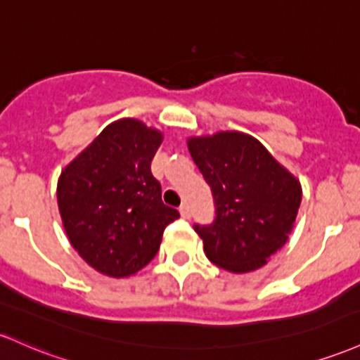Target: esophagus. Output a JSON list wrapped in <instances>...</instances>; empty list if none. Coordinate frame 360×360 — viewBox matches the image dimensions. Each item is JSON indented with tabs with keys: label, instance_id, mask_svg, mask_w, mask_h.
Wrapping results in <instances>:
<instances>
[{
	"label": "esophagus",
	"instance_id": "obj_1",
	"mask_svg": "<svg viewBox=\"0 0 360 360\" xmlns=\"http://www.w3.org/2000/svg\"><path fill=\"white\" fill-rule=\"evenodd\" d=\"M179 213H181V217H183V219H189V217H191V210H189L188 205H183V207L179 208Z\"/></svg>",
	"mask_w": 360,
	"mask_h": 360
}]
</instances>
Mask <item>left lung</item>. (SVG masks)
<instances>
[{
	"mask_svg": "<svg viewBox=\"0 0 360 360\" xmlns=\"http://www.w3.org/2000/svg\"><path fill=\"white\" fill-rule=\"evenodd\" d=\"M188 150L217 207L213 224L195 225L207 258L231 274L262 268L289 239L302 200L299 179L246 133L191 136Z\"/></svg>",
	"mask_w": 360,
	"mask_h": 360,
	"instance_id": "obj_1",
	"label": "left lung"
}]
</instances>
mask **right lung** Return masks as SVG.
<instances>
[{
  "label": "right lung",
  "instance_id": "obj_1",
  "mask_svg": "<svg viewBox=\"0 0 360 360\" xmlns=\"http://www.w3.org/2000/svg\"><path fill=\"white\" fill-rule=\"evenodd\" d=\"M164 135L135 117L110 122L61 171L58 208L71 246L98 274L124 278L153 259L179 212L162 203L150 164Z\"/></svg>",
  "mask_w": 360,
  "mask_h": 360
}]
</instances>
